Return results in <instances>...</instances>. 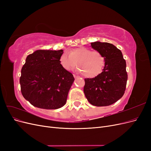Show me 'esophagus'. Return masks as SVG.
I'll use <instances>...</instances> for the list:
<instances>
[{"label":"esophagus","instance_id":"obj_1","mask_svg":"<svg viewBox=\"0 0 151 151\" xmlns=\"http://www.w3.org/2000/svg\"><path fill=\"white\" fill-rule=\"evenodd\" d=\"M74 78H77V77H78V76H76L75 74H74Z\"/></svg>","mask_w":151,"mask_h":151}]
</instances>
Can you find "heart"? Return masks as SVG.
<instances>
[{"label": "heart", "mask_w": 151, "mask_h": 151, "mask_svg": "<svg viewBox=\"0 0 151 151\" xmlns=\"http://www.w3.org/2000/svg\"><path fill=\"white\" fill-rule=\"evenodd\" d=\"M60 62L66 70L73 69L77 63V67L84 77L94 78L103 72L105 59L103 54L97 50L91 51L88 48L80 47L72 50L69 54L62 53Z\"/></svg>", "instance_id": "b5f03b06"}]
</instances>
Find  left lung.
<instances>
[{
	"label": "left lung",
	"instance_id": "1",
	"mask_svg": "<svg viewBox=\"0 0 151 151\" xmlns=\"http://www.w3.org/2000/svg\"><path fill=\"white\" fill-rule=\"evenodd\" d=\"M91 47L103 54L105 64L99 76L84 79V93L94 106H109L125 93L128 79L126 62L120 50L111 43L96 42L91 43Z\"/></svg>",
	"mask_w": 151,
	"mask_h": 151
}]
</instances>
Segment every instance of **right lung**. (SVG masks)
Instances as JSON below:
<instances>
[{"mask_svg":"<svg viewBox=\"0 0 151 151\" xmlns=\"http://www.w3.org/2000/svg\"><path fill=\"white\" fill-rule=\"evenodd\" d=\"M63 53L62 50H39L26 57L19 79L21 91L34 106L55 109L65 104L74 77L60 64Z\"/></svg>","mask_w":151,"mask_h":151,"instance_id":"add662e5","label":"right lung"}]
</instances>
